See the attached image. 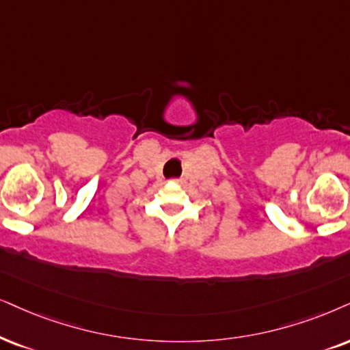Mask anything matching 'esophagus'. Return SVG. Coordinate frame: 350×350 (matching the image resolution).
<instances>
[{
  "mask_svg": "<svg viewBox=\"0 0 350 350\" xmlns=\"http://www.w3.org/2000/svg\"><path fill=\"white\" fill-rule=\"evenodd\" d=\"M174 183H178V184H184V179H174Z\"/></svg>",
  "mask_w": 350,
  "mask_h": 350,
  "instance_id": "esophagus-1",
  "label": "esophagus"
}]
</instances>
